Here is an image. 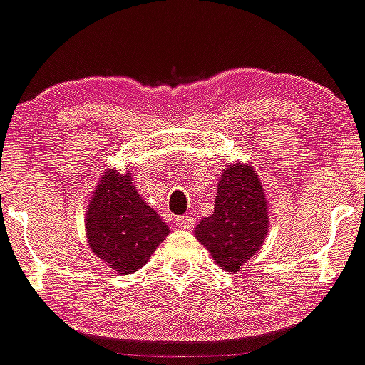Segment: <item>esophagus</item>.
Returning <instances> with one entry per match:
<instances>
[{"mask_svg":"<svg viewBox=\"0 0 365 365\" xmlns=\"http://www.w3.org/2000/svg\"><path fill=\"white\" fill-rule=\"evenodd\" d=\"M175 223H177L178 228H182V230H192L195 225V220L192 215H183V216L175 217Z\"/></svg>","mask_w":365,"mask_h":365,"instance_id":"obj_1","label":"esophagus"}]
</instances>
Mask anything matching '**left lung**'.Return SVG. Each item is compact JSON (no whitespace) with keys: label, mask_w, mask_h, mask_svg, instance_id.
<instances>
[{"label":"left lung","mask_w":365,"mask_h":365,"mask_svg":"<svg viewBox=\"0 0 365 365\" xmlns=\"http://www.w3.org/2000/svg\"><path fill=\"white\" fill-rule=\"evenodd\" d=\"M267 207L254 166L228 163L217 180L215 211L195 226L194 235L221 269L238 273L264 245L269 230Z\"/></svg>","instance_id":"8db88e82"}]
</instances>
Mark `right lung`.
Listing matches in <instances>:
<instances>
[{
	"mask_svg": "<svg viewBox=\"0 0 365 365\" xmlns=\"http://www.w3.org/2000/svg\"><path fill=\"white\" fill-rule=\"evenodd\" d=\"M170 228L139 195L128 170L103 171L86 212V237L92 254L116 274L145 266Z\"/></svg>",
	"mask_w": 365,
	"mask_h": 365,
	"instance_id": "obj_1",
	"label": "right lung"
}]
</instances>
